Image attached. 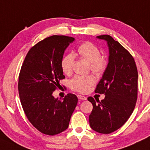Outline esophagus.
<instances>
[{
  "instance_id": "obj_1",
  "label": "esophagus",
  "mask_w": 150,
  "mask_h": 150,
  "mask_svg": "<svg viewBox=\"0 0 150 150\" xmlns=\"http://www.w3.org/2000/svg\"><path fill=\"white\" fill-rule=\"evenodd\" d=\"M77 98H78L80 100H86V97L84 96H82V95H77Z\"/></svg>"
}]
</instances>
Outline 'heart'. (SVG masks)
Wrapping results in <instances>:
<instances>
[{"label":"heart","instance_id":"obj_1","mask_svg":"<svg viewBox=\"0 0 150 150\" xmlns=\"http://www.w3.org/2000/svg\"><path fill=\"white\" fill-rule=\"evenodd\" d=\"M75 54L89 62V68L96 75H102L108 67V59L100 54V49L91 42L81 44L77 47ZM74 62L75 56L73 54H68L63 57L61 61V67L64 74L71 75ZM95 81V77L92 75H76L70 80V87L73 91L84 93L89 91Z\"/></svg>","mask_w":150,"mask_h":150}]
</instances>
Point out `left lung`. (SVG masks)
Wrapping results in <instances>:
<instances>
[{
  "instance_id": "left-lung-1",
  "label": "left lung",
  "mask_w": 150,
  "mask_h": 150,
  "mask_svg": "<svg viewBox=\"0 0 150 150\" xmlns=\"http://www.w3.org/2000/svg\"><path fill=\"white\" fill-rule=\"evenodd\" d=\"M109 47V62L95 92L105 94L100 101L90 96L93 105L90 127L103 134L122 127L132 114L138 97V70L132 55L110 35H98Z\"/></svg>"
}]
</instances>
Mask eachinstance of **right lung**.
I'll return each mask as SVG.
<instances>
[{
  "mask_svg": "<svg viewBox=\"0 0 150 150\" xmlns=\"http://www.w3.org/2000/svg\"><path fill=\"white\" fill-rule=\"evenodd\" d=\"M74 40L66 35L46 38L30 49L21 66L18 82L21 105L32 125L45 135L54 136L68 129L78 101L73 93L64 100L52 95L65 78L61 61Z\"/></svg>",
  "mask_w": 150,
  "mask_h": 150,
  "instance_id": "obj_1",
  "label": "right lung"
}]
</instances>
